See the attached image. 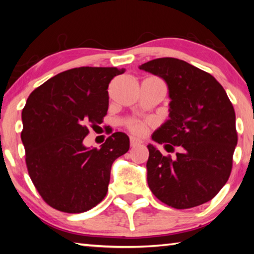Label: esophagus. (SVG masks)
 Instances as JSON below:
<instances>
[{
	"instance_id": "34e87169",
	"label": "esophagus",
	"mask_w": 254,
	"mask_h": 254,
	"mask_svg": "<svg viewBox=\"0 0 254 254\" xmlns=\"http://www.w3.org/2000/svg\"><path fill=\"white\" fill-rule=\"evenodd\" d=\"M141 143H142V141L139 140V139H136V137H134V136H131L130 137L131 147H137V145H140Z\"/></svg>"
}]
</instances>
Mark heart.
<instances>
[{"mask_svg": "<svg viewBox=\"0 0 254 254\" xmlns=\"http://www.w3.org/2000/svg\"><path fill=\"white\" fill-rule=\"evenodd\" d=\"M127 127H128V130L135 133V134H142L145 130L144 124L140 121H136V120H130V121H127Z\"/></svg>", "mask_w": 254, "mask_h": 254, "instance_id": "1", "label": "heart"}]
</instances>
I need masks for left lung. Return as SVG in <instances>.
<instances>
[{"label":"left lung","mask_w":254,"mask_h":254,"mask_svg":"<svg viewBox=\"0 0 254 254\" xmlns=\"http://www.w3.org/2000/svg\"><path fill=\"white\" fill-rule=\"evenodd\" d=\"M160 77L169 93V119L152 140L176 158L149 143L147 179L153 195L174 208H191L216 196L226 184L238 133L235 112L214 77L176 58H158L139 66Z\"/></svg>","instance_id":"obj_1"}]
</instances>
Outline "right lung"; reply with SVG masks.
<instances>
[{
  "mask_svg": "<svg viewBox=\"0 0 254 254\" xmlns=\"http://www.w3.org/2000/svg\"><path fill=\"white\" fill-rule=\"evenodd\" d=\"M115 67H79L60 72L34 89L22 111L21 133L32 183L51 207L83 213L104 199L115 159L130 139L115 132L100 149L84 144L88 127H97L109 109Z\"/></svg>",
  "mask_w": 254,
  "mask_h": 254,
  "instance_id": "add662e5",
  "label": "right lung"
}]
</instances>
